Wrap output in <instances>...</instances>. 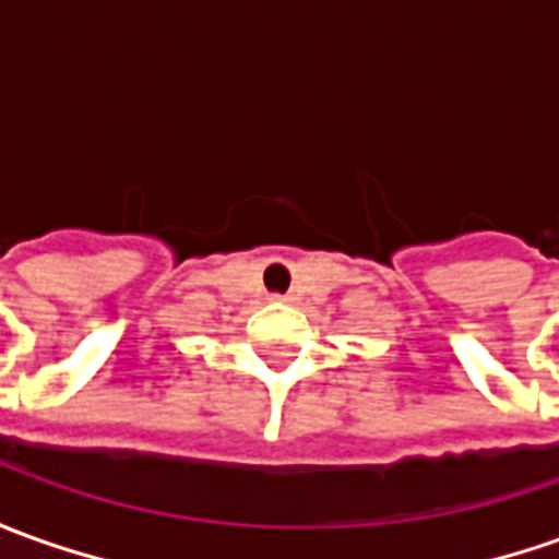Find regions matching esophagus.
<instances>
[{
	"label": "esophagus",
	"mask_w": 559,
	"mask_h": 559,
	"mask_svg": "<svg viewBox=\"0 0 559 559\" xmlns=\"http://www.w3.org/2000/svg\"><path fill=\"white\" fill-rule=\"evenodd\" d=\"M272 299H275V302H290V299H294V294H275Z\"/></svg>",
	"instance_id": "esophagus-1"
}]
</instances>
